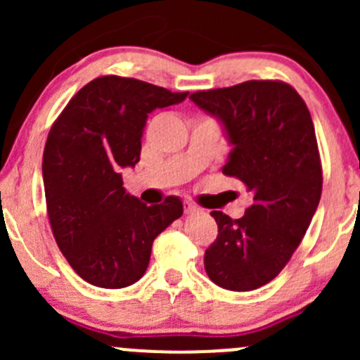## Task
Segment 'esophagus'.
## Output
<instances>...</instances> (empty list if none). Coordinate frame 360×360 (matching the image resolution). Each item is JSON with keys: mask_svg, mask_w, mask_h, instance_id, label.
Segmentation results:
<instances>
[{"mask_svg": "<svg viewBox=\"0 0 360 360\" xmlns=\"http://www.w3.org/2000/svg\"><path fill=\"white\" fill-rule=\"evenodd\" d=\"M183 207H184V212H186V214H193V212H198V210H200V207H198L197 203H193L191 200H184Z\"/></svg>", "mask_w": 360, "mask_h": 360, "instance_id": "1", "label": "esophagus"}]
</instances>
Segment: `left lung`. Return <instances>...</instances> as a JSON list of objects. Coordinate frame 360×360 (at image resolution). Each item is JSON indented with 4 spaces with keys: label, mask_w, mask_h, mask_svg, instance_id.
Wrapping results in <instances>:
<instances>
[{
    "label": "left lung",
    "mask_w": 360,
    "mask_h": 360,
    "mask_svg": "<svg viewBox=\"0 0 360 360\" xmlns=\"http://www.w3.org/2000/svg\"><path fill=\"white\" fill-rule=\"evenodd\" d=\"M190 99L223 123L233 144L223 174L252 193L240 219L210 212L217 237L203 256L205 271L219 288L252 291L281 274L317 210L322 165L314 122L281 79H249Z\"/></svg>",
    "instance_id": "obj_1"
}]
</instances>
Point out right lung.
Segmentation results:
<instances>
[{
  "label": "right lung",
  "instance_id": "add662e5",
  "mask_svg": "<svg viewBox=\"0 0 360 360\" xmlns=\"http://www.w3.org/2000/svg\"><path fill=\"white\" fill-rule=\"evenodd\" d=\"M186 97L106 75L79 89L53 122L43 151L46 212L60 252L89 284L122 289L139 281L155 238L183 216L177 197L150 207L130 197L120 169L139 162L148 115Z\"/></svg>",
  "mask_w": 360,
  "mask_h": 360
}]
</instances>
